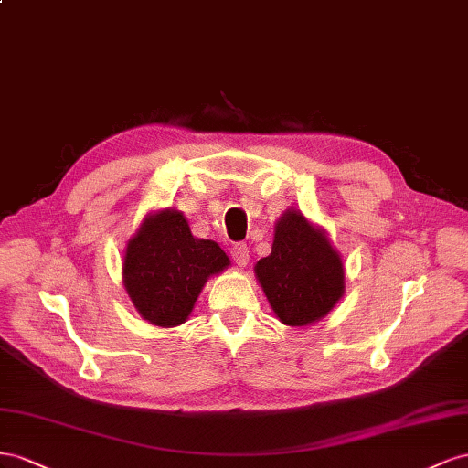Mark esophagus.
Wrapping results in <instances>:
<instances>
[{"label": "esophagus", "instance_id": "1", "mask_svg": "<svg viewBox=\"0 0 468 468\" xmlns=\"http://www.w3.org/2000/svg\"><path fill=\"white\" fill-rule=\"evenodd\" d=\"M231 257L239 266H245L249 262V247L245 243H235L231 249Z\"/></svg>", "mask_w": 468, "mask_h": 468}]
</instances>
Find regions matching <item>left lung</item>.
Listing matches in <instances>:
<instances>
[{
	"label": "left lung",
	"instance_id": "1",
	"mask_svg": "<svg viewBox=\"0 0 468 468\" xmlns=\"http://www.w3.org/2000/svg\"><path fill=\"white\" fill-rule=\"evenodd\" d=\"M255 274L280 322L292 327L324 319L345 292V269L325 231L288 209L274 227L272 252Z\"/></svg>",
	"mask_w": 468,
	"mask_h": 468
}]
</instances>
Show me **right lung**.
Returning <instances> with one entry per match:
<instances>
[{
    "label": "right lung",
    "instance_id": "obj_1",
    "mask_svg": "<svg viewBox=\"0 0 468 468\" xmlns=\"http://www.w3.org/2000/svg\"><path fill=\"white\" fill-rule=\"evenodd\" d=\"M229 264L216 241L196 239L184 213L168 207L149 213L129 239L123 286L143 319L176 327L188 319L207 278Z\"/></svg>",
    "mask_w": 468,
    "mask_h": 468
}]
</instances>
